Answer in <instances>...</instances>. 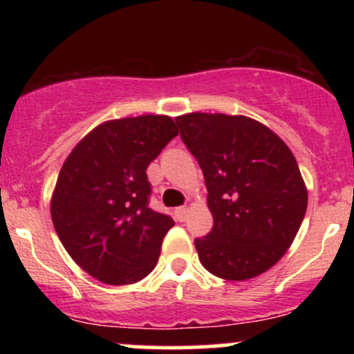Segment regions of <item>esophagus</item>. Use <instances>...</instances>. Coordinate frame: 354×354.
I'll list each match as a JSON object with an SVG mask.
<instances>
[{
	"mask_svg": "<svg viewBox=\"0 0 354 354\" xmlns=\"http://www.w3.org/2000/svg\"><path fill=\"white\" fill-rule=\"evenodd\" d=\"M174 216H176L178 221H185L186 216H188V208H186V206H178V208L174 209Z\"/></svg>",
	"mask_w": 354,
	"mask_h": 354,
	"instance_id": "esophagus-1",
	"label": "esophagus"
}]
</instances>
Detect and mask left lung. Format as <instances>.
<instances>
[{"label":"left lung","instance_id":"8db88e82","mask_svg":"<svg viewBox=\"0 0 354 354\" xmlns=\"http://www.w3.org/2000/svg\"><path fill=\"white\" fill-rule=\"evenodd\" d=\"M180 136L205 174L213 228L194 239L201 265L223 279L254 278L281 259L306 213L293 153L246 116L189 113Z\"/></svg>","mask_w":354,"mask_h":354}]
</instances>
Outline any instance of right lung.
<instances>
[{"mask_svg": "<svg viewBox=\"0 0 354 354\" xmlns=\"http://www.w3.org/2000/svg\"><path fill=\"white\" fill-rule=\"evenodd\" d=\"M178 129L169 116L113 120L86 135L61 168L51 219L66 251L108 284H131L153 271L169 214L149 208L146 168Z\"/></svg>", "mask_w": 354, "mask_h": 354, "instance_id": "right-lung-1", "label": "right lung"}]
</instances>
